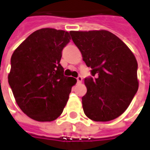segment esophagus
<instances>
[{"instance_id":"1","label":"esophagus","mask_w":150,"mask_h":150,"mask_svg":"<svg viewBox=\"0 0 150 150\" xmlns=\"http://www.w3.org/2000/svg\"><path fill=\"white\" fill-rule=\"evenodd\" d=\"M82 81H83V78H82V76H80V75H79V76H78V77H77V82H78L79 83H81Z\"/></svg>"}]
</instances>
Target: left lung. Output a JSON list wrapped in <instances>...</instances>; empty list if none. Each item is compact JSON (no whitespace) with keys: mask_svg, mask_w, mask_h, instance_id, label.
Instances as JSON below:
<instances>
[{"mask_svg":"<svg viewBox=\"0 0 150 150\" xmlns=\"http://www.w3.org/2000/svg\"><path fill=\"white\" fill-rule=\"evenodd\" d=\"M73 42L91 67L82 97L85 115L95 121H109L128 108L138 89L137 62L128 46L107 30L71 31Z\"/></svg>","mask_w":150,"mask_h":150,"instance_id":"left-lung-1","label":"left lung"}]
</instances>
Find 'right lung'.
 Returning a JSON list of instances; mask_svg holds the SVG:
<instances>
[{"label": "right lung", "mask_w": 150, "mask_h": 150, "mask_svg": "<svg viewBox=\"0 0 150 150\" xmlns=\"http://www.w3.org/2000/svg\"><path fill=\"white\" fill-rule=\"evenodd\" d=\"M71 37L67 31L36 30L11 57L8 84L21 111L37 121H52L62 114L76 79L63 75L62 51Z\"/></svg>", "instance_id": "obj_1"}]
</instances>
